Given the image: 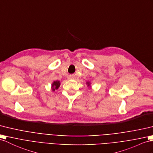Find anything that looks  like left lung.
<instances>
[{"instance_id":"left-lung-1","label":"left lung","mask_w":153,"mask_h":153,"mask_svg":"<svg viewBox=\"0 0 153 153\" xmlns=\"http://www.w3.org/2000/svg\"><path fill=\"white\" fill-rule=\"evenodd\" d=\"M87 84V85H88V87H89V88H90L91 87V82L89 81H88V82H86V83H85Z\"/></svg>"}]
</instances>
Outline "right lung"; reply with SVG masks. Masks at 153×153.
<instances>
[{
    "mask_svg": "<svg viewBox=\"0 0 153 153\" xmlns=\"http://www.w3.org/2000/svg\"><path fill=\"white\" fill-rule=\"evenodd\" d=\"M60 85V81L59 80H56L54 81L53 83L51 84V89L53 91H54L55 90H56L59 87Z\"/></svg>",
    "mask_w": 153,
    "mask_h": 153,
    "instance_id": "add662e5",
    "label": "right lung"
}]
</instances>
